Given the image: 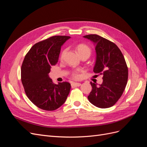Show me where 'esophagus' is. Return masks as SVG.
<instances>
[{
	"mask_svg": "<svg viewBox=\"0 0 147 147\" xmlns=\"http://www.w3.org/2000/svg\"><path fill=\"white\" fill-rule=\"evenodd\" d=\"M81 85V83H77V82H72L71 83V86L72 87H77V86H80Z\"/></svg>",
	"mask_w": 147,
	"mask_h": 147,
	"instance_id": "1",
	"label": "esophagus"
}]
</instances>
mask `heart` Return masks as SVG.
<instances>
[{
  "mask_svg": "<svg viewBox=\"0 0 147 147\" xmlns=\"http://www.w3.org/2000/svg\"><path fill=\"white\" fill-rule=\"evenodd\" d=\"M77 50L79 53V55L82 56H87L88 57L90 56L91 54V48L89 47L88 45H86L84 43H79L77 45ZM67 48H64L63 50V51H61V55H60V59L61 60H63L64 57L65 56V54L67 53ZM71 75L73 78L74 79H78L80 78V75L79 72L77 70H74L72 71V74H71Z\"/></svg>",
  "mask_w": 147,
  "mask_h": 147,
  "instance_id": "heart-1",
  "label": "heart"
}]
</instances>
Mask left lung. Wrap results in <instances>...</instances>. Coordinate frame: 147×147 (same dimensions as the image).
<instances>
[{
  "instance_id": "left-lung-1",
  "label": "left lung",
  "mask_w": 147,
  "mask_h": 147,
  "mask_svg": "<svg viewBox=\"0 0 147 147\" xmlns=\"http://www.w3.org/2000/svg\"><path fill=\"white\" fill-rule=\"evenodd\" d=\"M96 44V62L94 72L103 75L99 86L90 82L92 90L88 99L97 107H112L122 96L128 79V69L123 53L116 44L97 34L83 36Z\"/></svg>"
}]
</instances>
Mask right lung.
Here are the masks:
<instances>
[{
    "label": "right lung",
    "instance_id": "right-lung-1",
    "mask_svg": "<svg viewBox=\"0 0 147 147\" xmlns=\"http://www.w3.org/2000/svg\"><path fill=\"white\" fill-rule=\"evenodd\" d=\"M70 38L55 35L35 43L26 55L21 65V78L26 96L37 107L53 111L63 105L70 90V84H55L48 77L51 67L59 59L62 45Z\"/></svg>",
    "mask_w": 147,
    "mask_h": 147
}]
</instances>
